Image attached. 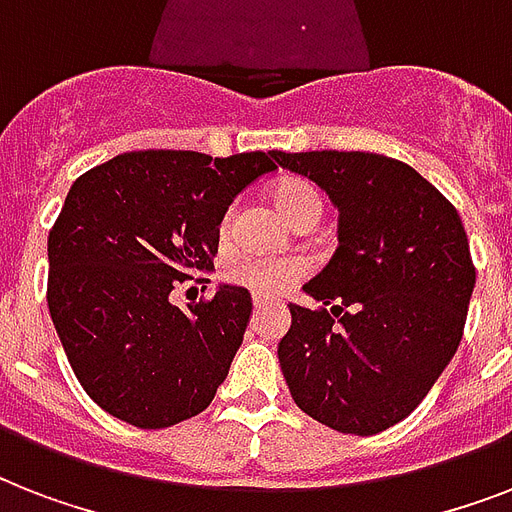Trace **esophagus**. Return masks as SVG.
Returning <instances> with one entry per match:
<instances>
[{"label":"esophagus","mask_w":512,"mask_h":512,"mask_svg":"<svg viewBox=\"0 0 512 512\" xmlns=\"http://www.w3.org/2000/svg\"><path fill=\"white\" fill-rule=\"evenodd\" d=\"M252 303H255V311H265V308H268V305H273L271 300H265V297H255V300H252Z\"/></svg>","instance_id":"esophagus-1"}]
</instances>
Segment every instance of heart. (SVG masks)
<instances>
[{
	"instance_id": "b5f03b06",
	"label": "heart",
	"mask_w": 512,
	"mask_h": 512,
	"mask_svg": "<svg viewBox=\"0 0 512 512\" xmlns=\"http://www.w3.org/2000/svg\"><path fill=\"white\" fill-rule=\"evenodd\" d=\"M271 196L287 223H316L321 217V193L308 180L284 177L273 185ZM231 220L233 212H225L223 225H220L223 236H228V231H231ZM303 273L305 265L300 260H292V257L241 255L225 268L228 281L263 297L279 295V292L292 287L297 279H303Z\"/></svg>"
}]
</instances>
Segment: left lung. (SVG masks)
<instances>
[{"instance_id": "obj_1", "label": "left lung", "mask_w": 512, "mask_h": 512, "mask_svg": "<svg viewBox=\"0 0 512 512\" xmlns=\"http://www.w3.org/2000/svg\"><path fill=\"white\" fill-rule=\"evenodd\" d=\"M271 156L340 212L335 255L303 287L321 308L289 305L281 372L308 417L374 436L409 417L457 353L476 287L468 236L452 201L398 159Z\"/></svg>"}]
</instances>
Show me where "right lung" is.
Segmentation results:
<instances>
[{"label": "right lung", "instance_id": "add662e5", "mask_svg": "<svg viewBox=\"0 0 512 512\" xmlns=\"http://www.w3.org/2000/svg\"><path fill=\"white\" fill-rule=\"evenodd\" d=\"M271 154L130 151L76 177L47 239V305L87 396L135 428L204 412L244 340L252 297L217 289L177 308V281L212 271L231 201Z\"/></svg>", "mask_w": 512, "mask_h": 512}]
</instances>
